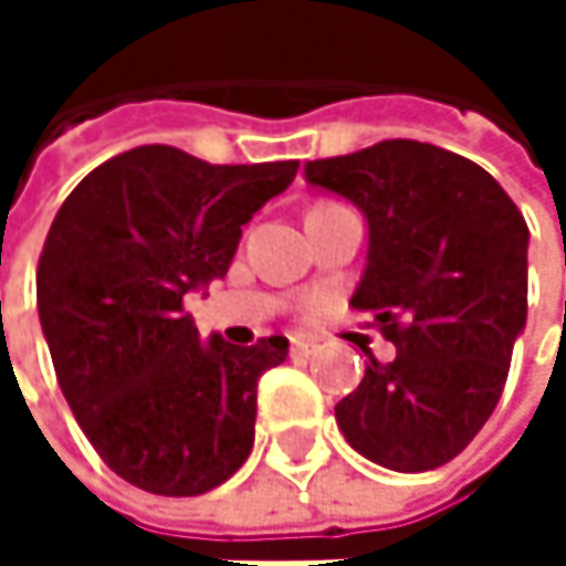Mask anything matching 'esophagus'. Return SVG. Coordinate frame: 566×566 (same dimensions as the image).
<instances>
[{
    "instance_id": "1",
    "label": "esophagus",
    "mask_w": 566,
    "mask_h": 566,
    "mask_svg": "<svg viewBox=\"0 0 566 566\" xmlns=\"http://www.w3.org/2000/svg\"><path fill=\"white\" fill-rule=\"evenodd\" d=\"M321 347L314 340H304V337H291V357H314Z\"/></svg>"
}]
</instances>
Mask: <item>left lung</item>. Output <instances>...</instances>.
<instances>
[{
    "instance_id": "left-lung-1",
    "label": "left lung",
    "mask_w": 566,
    "mask_h": 566,
    "mask_svg": "<svg viewBox=\"0 0 566 566\" xmlns=\"http://www.w3.org/2000/svg\"><path fill=\"white\" fill-rule=\"evenodd\" d=\"M314 189L367 219L350 297L394 340L337 406L350 449L394 472L452 462L489 422L527 321V226L479 164L419 140L307 160Z\"/></svg>"
}]
</instances>
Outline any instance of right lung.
I'll list each match as a JSON object with an SVG mask.
<instances>
[{
	"mask_svg": "<svg viewBox=\"0 0 566 566\" xmlns=\"http://www.w3.org/2000/svg\"><path fill=\"white\" fill-rule=\"evenodd\" d=\"M294 172L297 160L212 167L150 144L87 172L57 209L35 279L57 384L97 455L150 495H202L252 452L259 377L287 340H202L182 297L226 279L242 226Z\"/></svg>",
	"mask_w": 566,
	"mask_h": 566,
	"instance_id": "right-lung-1",
	"label": "right lung"
}]
</instances>
